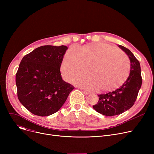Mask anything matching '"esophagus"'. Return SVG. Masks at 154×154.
Segmentation results:
<instances>
[{
    "label": "esophagus",
    "mask_w": 154,
    "mask_h": 154,
    "mask_svg": "<svg viewBox=\"0 0 154 154\" xmlns=\"http://www.w3.org/2000/svg\"><path fill=\"white\" fill-rule=\"evenodd\" d=\"M82 92H83L85 95H88V94H89V92H88V91H84V90H82Z\"/></svg>",
    "instance_id": "1"
}]
</instances>
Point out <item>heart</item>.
Returning a JSON list of instances; mask_svg holds the SVG:
<instances>
[{"label": "heart", "instance_id": "1", "mask_svg": "<svg viewBox=\"0 0 154 154\" xmlns=\"http://www.w3.org/2000/svg\"><path fill=\"white\" fill-rule=\"evenodd\" d=\"M88 66L87 74L73 78L74 84L87 90H110L123 82L130 70L127 57L107 44L72 46L65 54L60 66L62 75L70 79Z\"/></svg>", "mask_w": 154, "mask_h": 154}]
</instances>
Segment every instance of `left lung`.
<instances>
[{
    "label": "left lung",
    "mask_w": 154,
    "mask_h": 154,
    "mask_svg": "<svg viewBox=\"0 0 154 154\" xmlns=\"http://www.w3.org/2000/svg\"><path fill=\"white\" fill-rule=\"evenodd\" d=\"M119 47L126 53L130 59V74L124 83L115 90L98 95L99 100L93 108L106 116L119 115L131 109L137 99L142 82L139 60L128 48L120 45Z\"/></svg>",
    "instance_id": "8db88e82"
}]
</instances>
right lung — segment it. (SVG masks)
Listing matches in <instances>:
<instances>
[{"label":"right lung","mask_w":154,"mask_h":154,"mask_svg":"<svg viewBox=\"0 0 154 154\" xmlns=\"http://www.w3.org/2000/svg\"><path fill=\"white\" fill-rule=\"evenodd\" d=\"M67 48L41 46L22 59L15 77L17 96L33 114L44 117L57 112L74 88L62 80L60 70Z\"/></svg>","instance_id":"1"}]
</instances>
